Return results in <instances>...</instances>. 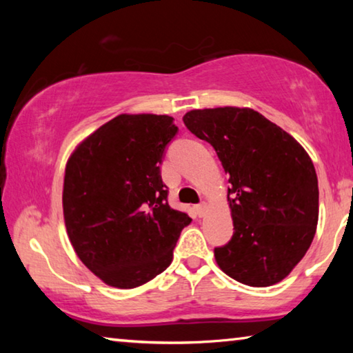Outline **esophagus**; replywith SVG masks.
<instances>
[{
  "label": "esophagus",
  "mask_w": 353,
  "mask_h": 353,
  "mask_svg": "<svg viewBox=\"0 0 353 353\" xmlns=\"http://www.w3.org/2000/svg\"><path fill=\"white\" fill-rule=\"evenodd\" d=\"M196 212H198L199 216H204V214L207 213V204H205V202H201L199 205H196Z\"/></svg>",
  "instance_id": "obj_1"
}]
</instances>
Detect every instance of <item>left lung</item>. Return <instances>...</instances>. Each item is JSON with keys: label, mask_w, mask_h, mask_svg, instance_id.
<instances>
[{"label": "left lung", "mask_w": 353, "mask_h": 353, "mask_svg": "<svg viewBox=\"0 0 353 353\" xmlns=\"http://www.w3.org/2000/svg\"><path fill=\"white\" fill-rule=\"evenodd\" d=\"M183 123L210 143L229 174L234 235L214 248L218 266L249 286L279 283L316 234L319 190L312 159L288 132L248 107L190 110Z\"/></svg>", "instance_id": "1"}]
</instances>
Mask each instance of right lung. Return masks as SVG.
I'll return each mask as SVG.
<instances>
[{
  "mask_svg": "<svg viewBox=\"0 0 353 353\" xmlns=\"http://www.w3.org/2000/svg\"><path fill=\"white\" fill-rule=\"evenodd\" d=\"M168 115H118L77 145L63 179V218L74 252L113 288L152 280L172 261L187 213L168 204L160 174L177 134Z\"/></svg>",
  "mask_w": 353,
  "mask_h": 353,
  "instance_id": "obj_1",
  "label": "right lung"
}]
</instances>
